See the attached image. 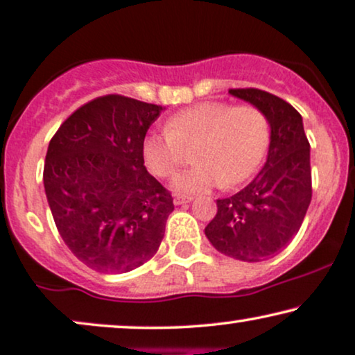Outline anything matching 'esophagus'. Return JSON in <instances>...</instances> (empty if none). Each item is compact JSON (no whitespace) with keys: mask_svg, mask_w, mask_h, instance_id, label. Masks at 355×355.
<instances>
[{"mask_svg":"<svg viewBox=\"0 0 355 355\" xmlns=\"http://www.w3.org/2000/svg\"><path fill=\"white\" fill-rule=\"evenodd\" d=\"M191 200H193V198H191V196H183V195H177V196H175V200H173V202H175V205H183V203H189V202H191Z\"/></svg>","mask_w":355,"mask_h":355,"instance_id":"34e87169","label":"esophagus"}]
</instances>
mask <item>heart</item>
<instances>
[{
  "mask_svg": "<svg viewBox=\"0 0 355 355\" xmlns=\"http://www.w3.org/2000/svg\"><path fill=\"white\" fill-rule=\"evenodd\" d=\"M270 139V123L261 109L202 102L177 112L165 123V132H150L142 142L148 172L159 178L172 177L183 160V148L195 145L198 164L173 178L178 193H203L223 183L245 182L261 164Z\"/></svg>",
  "mask_w": 355,
  "mask_h": 355,
  "instance_id": "obj_1",
  "label": "heart"
}]
</instances>
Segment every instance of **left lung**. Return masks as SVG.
<instances>
[{
  "instance_id": "1",
  "label": "left lung",
  "mask_w": 355,
  "mask_h": 355,
  "mask_svg": "<svg viewBox=\"0 0 355 355\" xmlns=\"http://www.w3.org/2000/svg\"><path fill=\"white\" fill-rule=\"evenodd\" d=\"M261 109L271 127L266 164L250 185L216 200L205 234L220 253L258 263L281 253L300 232L313 196L309 142L291 104L261 89H230Z\"/></svg>"
}]
</instances>
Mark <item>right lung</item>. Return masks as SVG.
Here are the masks:
<instances>
[{
    "label": "right lung",
    "mask_w": 355,
    "mask_h": 355,
    "mask_svg": "<svg viewBox=\"0 0 355 355\" xmlns=\"http://www.w3.org/2000/svg\"><path fill=\"white\" fill-rule=\"evenodd\" d=\"M162 110L109 94L71 114L51 139L42 173L51 213L67 248L92 270H135L164 240L173 198L142 157Z\"/></svg>",
    "instance_id": "right-lung-1"
}]
</instances>
